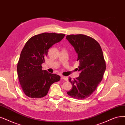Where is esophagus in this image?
<instances>
[{
  "label": "esophagus",
  "instance_id": "obj_1",
  "mask_svg": "<svg viewBox=\"0 0 125 125\" xmlns=\"http://www.w3.org/2000/svg\"><path fill=\"white\" fill-rule=\"evenodd\" d=\"M61 79L64 80H65V81H67V80H68L67 77H65V76H61Z\"/></svg>",
  "mask_w": 125,
  "mask_h": 125
}]
</instances>
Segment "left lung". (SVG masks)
<instances>
[{"mask_svg": "<svg viewBox=\"0 0 125 125\" xmlns=\"http://www.w3.org/2000/svg\"><path fill=\"white\" fill-rule=\"evenodd\" d=\"M66 39L78 54L80 72L75 79L69 78L72 89L67 93L74 98L85 99L93 94L103 79L106 68L103 50L97 42L85 35H68Z\"/></svg>", "mask_w": 125, "mask_h": 125, "instance_id": "1", "label": "left lung"}]
</instances>
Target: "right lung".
I'll list each match as a JSON object with an SVG mask.
<instances>
[{"label": "right lung", "mask_w": 125, "mask_h": 125, "mask_svg": "<svg viewBox=\"0 0 125 125\" xmlns=\"http://www.w3.org/2000/svg\"><path fill=\"white\" fill-rule=\"evenodd\" d=\"M65 36L62 33H43L31 37L23 48L17 63V71L21 88L30 98H42L50 87L60 80V76L42 70L48 50Z\"/></svg>", "instance_id": "1"}]
</instances>
